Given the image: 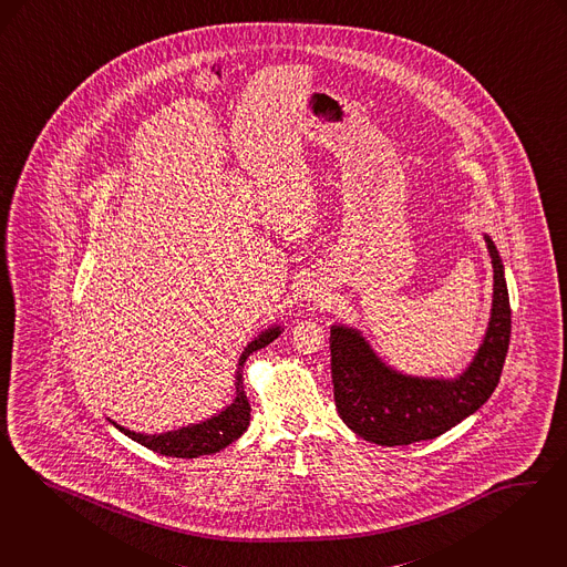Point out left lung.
<instances>
[{"label": "left lung", "mask_w": 567, "mask_h": 567, "mask_svg": "<svg viewBox=\"0 0 567 567\" xmlns=\"http://www.w3.org/2000/svg\"><path fill=\"white\" fill-rule=\"evenodd\" d=\"M494 268L492 317L473 363L453 380L399 373L373 352L361 331L331 327V378L341 420L369 443L385 447L436 439L475 413L499 382L511 341V303L504 266L485 234Z\"/></svg>", "instance_id": "left-lung-1"}]
</instances>
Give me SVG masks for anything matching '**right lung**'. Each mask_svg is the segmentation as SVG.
<instances>
[{
    "label": "right lung",
    "instance_id": "right-lung-1",
    "mask_svg": "<svg viewBox=\"0 0 567 567\" xmlns=\"http://www.w3.org/2000/svg\"><path fill=\"white\" fill-rule=\"evenodd\" d=\"M280 327H270L261 336H257L245 348L243 357L238 359V371H236V396L224 411L217 415L204 420L200 424H189L183 426L179 431L162 432V434H143V432L128 431L124 426L115 429L124 432L128 439L141 443L143 447L152 452L171 455V457H198V455H208V453L221 452L229 443H234L243 432L249 429L250 405L245 385H243V367L247 363L252 352L266 348L280 336Z\"/></svg>",
    "mask_w": 567,
    "mask_h": 567
}]
</instances>
